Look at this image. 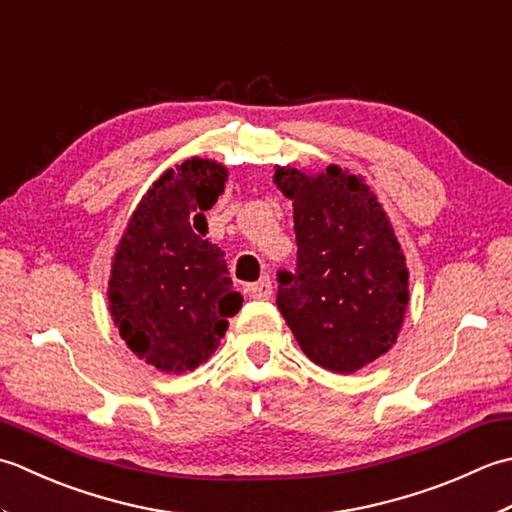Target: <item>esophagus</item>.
I'll return each mask as SVG.
<instances>
[{
  "label": "esophagus",
  "mask_w": 512,
  "mask_h": 512,
  "mask_svg": "<svg viewBox=\"0 0 512 512\" xmlns=\"http://www.w3.org/2000/svg\"><path fill=\"white\" fill-rule=\"evenodd\" d=\"M247 294L252 298H258V300L271 298V280L263 278V280H258V283L247 285Z\"/></svg>",
  "instance_id": "esophagus-1"
}]
</instances>
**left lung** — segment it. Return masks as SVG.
I'll return each mask as SVG.
<instances>
[{"label": "left lung", "instance_id": "8db88e82", "mask_svg": "<svg viewBox=\"0 0 512 512\" xmlns=\"http://www.w3.org/2000/svg\"><path fill=\"white\" fill-rule=\"evenodd\" d=\"M294 203L298 260L278 271L276 305L318 367L353 373L387 353L409 305V269L378 198L356 174L276 168Z\"/></svg>", "mask_w": 512, "mask_h": 512}]
</instances>
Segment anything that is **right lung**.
Masks as SVG:
<instances>
[{
  "label": "right lung",
  "instance_id": "add662e5",
  "mask_svg": "<svg viewBox=\"0 0 512 512\" xmlns=\"http://www.w3.org/2000/svg\"><path fill=\"white\" fill-rule=\"evenodd\" d=\"M225 181L221 163L198 156L165 172L141 198L112 258L114 325L134 356L163 373L203 364L243 305L221 247L194 232Z\"/></svg>",
  "mask_w": 512,
  "mask_h": 512
}]
</instances>
